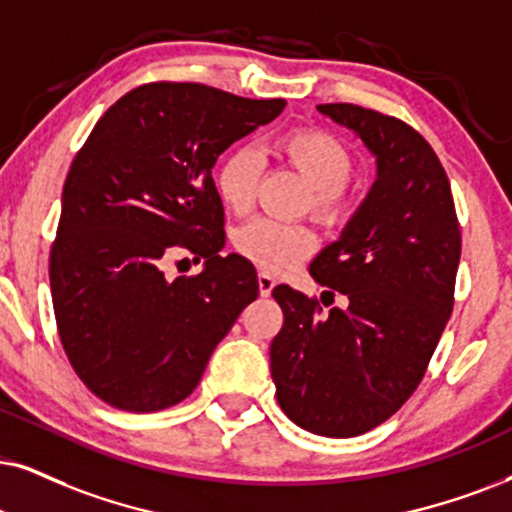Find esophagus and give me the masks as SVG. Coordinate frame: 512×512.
<instances>
[{
	"label": "esophagus",
	"instance_id": "obj_1",
	"mask_svg": "<svg viewBox=\"0 0 512 512\" xmlns=\"http://www.w3.org/2000/svg\"><path fill=\"white\" fill-rule=\"evenodd\" d=\"M257 286H260L262 297H269L271 290H274V286H276V278L267 274V271H260V274H257Z\"/></svg>",
	"mask_w": 512,
	"mask_h": 512
}]
</instances>
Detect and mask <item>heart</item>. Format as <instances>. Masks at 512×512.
Listing matches in <instances>:
<instances>
[{"label":"heart","instance_id":"b5f03b06","mask_svg":"<svg viewBox=\"0 0 512 512\" xmlns=\"http://www.w3.org/2000/svg\"><path fill=\"white\" fill-rule=\"evenodd\" d=\"M274 153L309 184V208L323 224L345 222L352 208L347 181L354 172L349 148L326 129L297 127L274 141ZM262 177V155L250 146L234 148L219 163L215 186L229 210L248 212ZM236 250L264 271H286L316 248V236L302 222L257 217L234 236Z\"/></svg>","mask_w":512,"mask_h":512}]
</instances>
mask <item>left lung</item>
Here are the masks:
<instances>
[{"label":"left lung","instance_id":"obj_1","mask_svg":"<svg viewBox=\"0 0 512 512\" xmlns=\"http://www.w3.org/2000/svg\"><path fill=\"white\" fill-rule=\"evenodd\" d=\"M319 113L364 141L378 177L309 267L347 307L321 314L300 290H271L283 309L271 378L278 406L302 430L357 437L397 413L423 380L454 309L461 226L444 167L416 129L354 103H323Z\"/></svg>","mask_w":512,"mask_h":512}]
</instances>
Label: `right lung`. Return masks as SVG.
Returning a JSON list of instances; mask_svg holds the SVG:
<instances>
[{
  "label": "right lung",
  "mask_w": 512,
  "mask_h": 512,
  "mask_svg": "<svg viewBox=\"0 0 512 512\" xmlns=\"http://www.w3.org/2000/svg\"><path fill=\"white\" fill-rule=\"evenodd\" d=\"M283 99H243L198 82H151L101 115L63 184L49 281L61 345L96 397L151 413L196 390L219 340L260 295L255 267L222 255L212 167L267 125ZM203 256L167 282L165 259Z\"/></svg>",
  "instance_id": "right-lung-1"
}]
</instances>
